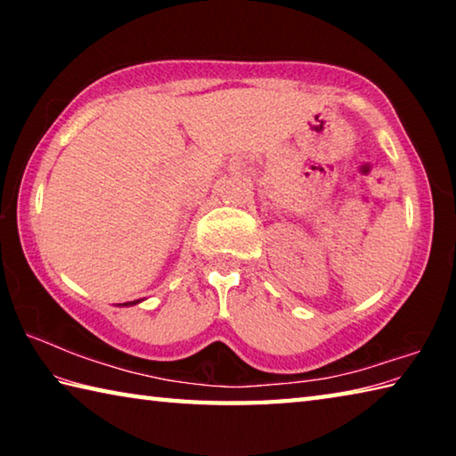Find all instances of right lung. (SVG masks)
Returning <instances> with one entry per match:
<instances>
[{
	"mask_svg": "<svg viewBox=\"0 0 456 456\" xmlns=\"http://www.w3.org/2000/svg\"><path fill=\"white\" fill-rule=\"evenodd\" d=\"M142 299H134V302H126V304H118V305H125V307H128V305H136V304H141Z\"/></svg>",
	"mask_w": 456,
	"mask_h": 456,
	"instance_id": "right-lung-1",
	"label": "right lung"
}]
</instances>
